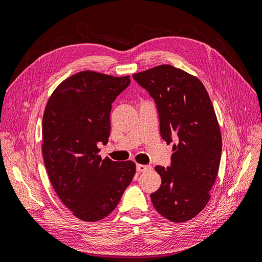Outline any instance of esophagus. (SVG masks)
Returning <instances> with one entry per match:
<instances>
[{
	"mask_svg": "<svg viewBox=\"0 0 262 262\" xmlns=\"http://www.w3.org/2000/svg\"><path fill=\"white\" fill-rule=\"evenodd\" d=\"M149 169H150L149 165H141V164L137 165V170L140 171V172H144V171H147Z\"/></svg>",
	"mask_w": 262,
	"mask_h": 262,
	"instance_id": "34e87169",
	"label": "esophagus"
}]
</instances>
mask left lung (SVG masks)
Returning a JSON list of instances; mask_svg holds the SVG:
<instances>
[{"instance_id":"1","label":"left lung","mask_w":262,"mask_h":262,"mask_svg":"<svg viewBox=\"0 0 262 262\" xmlns=\"http://www.w3.org/2000/svg\"><path fill=\"white\" fill-rule=\"evenodd\" d=\"M156 102L162 138L172 146L170 167L156 166L162 185L150 194L156 211L173 223L196 216L216 179L222 136L209 94L199 78L169 64L133 74Z\"/></svg>"}]
</instances>
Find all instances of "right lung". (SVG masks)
<instances>
[{
  "label": "right lung",
  "mask_w": 262,
  "mask_h": 262,
  "mask_svg": "<svg viewBox=\"0 0 262 262\" xmlns=\"http://www.w3.org/2000/svg\"><path fill=\"white\" fill-rule=\"evenodd\" d=\"M129 84V75L82 71L60 83L46 105V169L62 203L84 222L108 216L136 173L134 162L101 160L97 146L108 142L112 104Z\"/></svg>",
  "instance_id": "obj_1"
}]
</instances>
